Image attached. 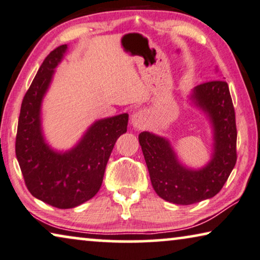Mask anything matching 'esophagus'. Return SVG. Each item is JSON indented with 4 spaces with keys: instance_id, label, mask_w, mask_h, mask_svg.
I'll use <instances>...</instances> for the list:
<instances>
[{
    "instance_id": "34e87169",
    "label": "esophagus",
    "mask_w": 260,
    "mask_h": 260,
    "mask_svg": "<svg viewBox=\"0 0 260 260\" xmlns=\"http://www.w3.org/2000/svg\"><path fill=\"white\" fill-rule=\"evenodd\" d=\"M131 124L136 129H143L148 124V114L145 111H137L131 116Z\"/></svg>"
}]
</instances>
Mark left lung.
Returning a JSON list of instances; mask_svg holds the SVG:
<instances>
[{"label": "left lung", "instance_id": "obj_1", "mask_svg": "<svg viewBox=\"0 0 260 260\" xmlns=\"http://www.w3.org/2000/svg\"><path fill=\"white\" fill-rule=\"evenodd\" d=\"M190 100L208 116L213 133L211 159L201 169L180 163L171 143L149 131L138 141L156 193L164 201L190 205L216 196L237 160L236 115L226 82L211 81L194 86Z\"/></svg>", "mask_w": 260, "mask_h": 260}]
</instances>
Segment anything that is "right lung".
Segmentation results:
<instances>
[{
  "instance_id": "right-lung-1",
  "label": "right lung",
  "mask_w": 260,
  "mask_h": 260,
  "mask_svg": "<svg viewBox=\"0 0 260 260\" xmlns=\"http://www.w3.org/2000/svg\"><path fill=\"white\" fill-rule=\"evenodd\" d=\"M67 50V44L56 48L37 71L22 101L15 145L29 192L58 209L76 208L99 192L109 157L129 121L127 114L99 119L70 150L49 146L42 131V102Z\"/></svg>"
}]
</instances>
